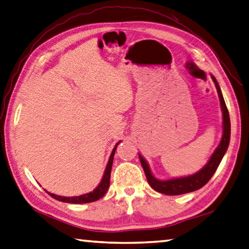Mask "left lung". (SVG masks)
<instances>
[{"label":"left lung","instance_id":"obj_1","mask_svg":"<svg viewBox=\"0 0 249 249\" xmlns=\"http://www.w3.org/2000/svg\"><path fill=\"white\" fill-rule=\"evenodd\" d=\"M211 78L213 80L215 85L216 91H218L219 98H220V105H221V110H222L223 114V135L222 139H221L220 144L212 153L210 160L208 161V163L203 166V168L198 171L197 173L189 175V176H184V178H171L166 180H160L157 179L155 176L152 175L150 168L147 163V161L143 159V158L139 155V160L140 163L142 165V169L144 171V174H146V178L149 185H150L151 188L155 189L158 193L164 194V195H182V194L195 192L197 189L201 188L202 186L209 182V179L212 178V175L214 174V172L218 169L221 160L224 156V153L227 152L229 143H230V137H231V122H230V115L227 105H225V101L222 96V92H221L220 86L218 81L214 78V76L211 75Z\"/></svg>","mask_w":249,"mask_h":249}]
</instances>
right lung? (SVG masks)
<instances>
[{"label":"right lung","mask_w":249,"mask_h":249,"mask_svg":"<svg viewBox=\"0 0 249 249\" xmlns=\"http://www.w3.org/2000/svg\"><path fill=\"white\" fill-rule=\"evenodd\" d=\"M119 143H120V142L115 144L114 149L112 150L109 162H107V168L105 171V174H103L101 182L98 185L97 188L93 189V192H90L88 194H85V195H80V196H76V197L57 196V195H55V194H51L48 192L49 195L58 201L69 202V203H87V202H92V201L100 199V198H102L106 195V193L107 189H109V186H110V176H111V170H112V164H113V157H114L116 147Z\"/></svg>","instance_id":"1"}]
</instances>
